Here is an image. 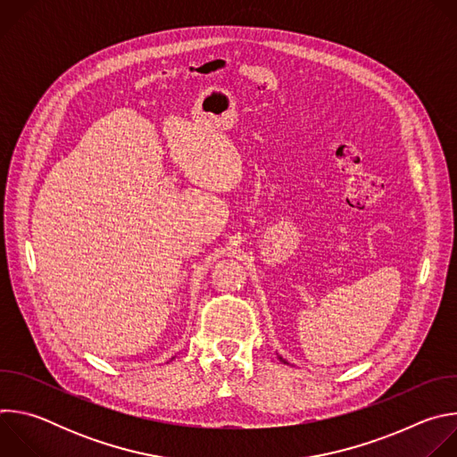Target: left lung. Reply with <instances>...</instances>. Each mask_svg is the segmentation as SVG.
Wrapping results in <instances>:
<instances>
[{
	"mask_svg": "<svg viewBox=\"0 0 457 457\" xmlns=\"http://www.w3.org/2000/svg\"><path fill=\"white\" fill-rule=\"evenodd\" d=\"M278 358H280V361H282V363H287V360H284L280 354H278ZM287 365H289V363H287Z\"/></svg>",
	"mask_w": 457,
	"mask_h": 457,
	"instance_id": "8db88e82",
	"label": "left lung"
}]
</instances>
